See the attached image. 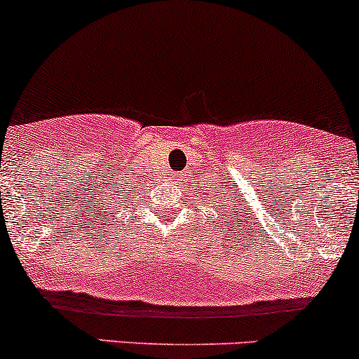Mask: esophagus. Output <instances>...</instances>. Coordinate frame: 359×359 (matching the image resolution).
I'll list each match as a JSON object with an SVG mask.
<instances>
[{
    "label": "esophagus",
    "instance_id": "esophagus-1",
    "mask_svg": "<svg viewBox=\"0 0 359 359\" xmlns=\"http://www.w3.org/2000/svg\"><path fill=\"white\" fill-rule=\"evenodd\" d=\"M175 180H182V175H179V177H177V179Z\"/></svg>",
    "mask_w": 359,
    "mask_h": 359
}]
</instances>
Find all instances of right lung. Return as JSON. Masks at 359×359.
Here are the masks:
<instances>
[{
    "mask_svg": "<svg viewBox=\"0 0 359 359\" xmlns=\"http://www.w3.org/2000/svg\"><path fill=\"white\" fill-rule=\"evenodd\" d=\"M126 199H128V196H126ZM129 203H131V201H129Z\"/></svg>",
    "mask_w": 359,
    "mask_h": 359,
    "instance_id": "1",
    "label": "right lung"
}]
</instances>
